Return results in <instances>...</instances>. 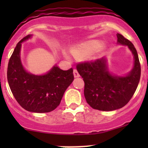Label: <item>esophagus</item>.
Masks as SVG:
<instances>
[{
    "mask_svg": "<svg viewBox=\"0 0 148 148\" xmlns=\"http://www.w3.org/2000/svg\"><path fill=\"white\" fill-rule=\"evenodd\" d=\"M73 74H74V77H75V78H78V77L80 76V75H79V73H78V72L77 71L76 69H74Z\"/></svg>",
    "mask_w": 148,
    "mask_h": 148,
    "instance_id": "obj_1",
    "label": "esophagus"
}]
</instances>
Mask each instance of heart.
I'll list each match as a JSON object with an SVG mask.
<instances>
[{
	"label": "heart",
	"instance_id": "b5f03b06",
	"mask_svg": "<svg viewBox=\"0 0 148 148\" xmlns=\"http://www.w3.org/2000/svg\"><path fill=\"white\" fill-rule=\"evenodd\" d=\"M101 44L98 40H90L88 42L78 46L76 48L72 50V53L73 56L76 57L86 56L98 50L101 47Z\"/></svg>",
	"mask_w": 148,
	"mask_h": 148
}]
</instances>
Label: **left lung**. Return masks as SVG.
I'll return each instance as SVG.
<instances>
[{"label": "left lung", "mask_w": 148, "mask_h": 148, "mask_svg": "<svg viewBox=\"0 0 148 148\" xmlns=\"http://www.w3.org/2000/svg\"><path fill=\"white\" fill-rule=\"evenodd\" d=\"M119 44L128 46L134 56V67L125 77L113 76L108 71L106 60L82 61L76 69L84 82V94L92 108L112 111L126 105L136 92L141 76V65L134 45L122 35L117 33Z\"/></svg>", "instance_id": "8db88e82"}]
</instances>
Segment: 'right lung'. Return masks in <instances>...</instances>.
I'll return each instance as SVG.
<instances>
[{"instance_id":"obj_1","label":"right lung","mask_w":148,"mask_h":148,"mask_svg":"<svg viewBox=\"0 0 148 148\" xmlns=\"http://www.w3.org/2000/svg\"><path fill=\"white\" fill-rule=\"evenodd\" d=\"M30 37L27 35L22 38L10 57L8 83L14 97L23 109L33 113H49L59 105L65 90L73 82V70H62L55 66L44 75L27 73L21 62L20 50L21 43Z\"/></svg>"}]
</instances>
